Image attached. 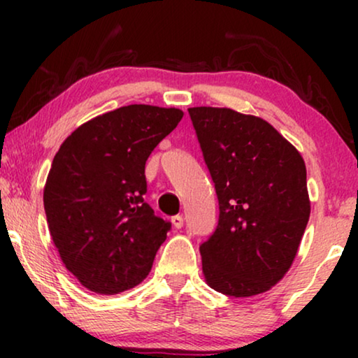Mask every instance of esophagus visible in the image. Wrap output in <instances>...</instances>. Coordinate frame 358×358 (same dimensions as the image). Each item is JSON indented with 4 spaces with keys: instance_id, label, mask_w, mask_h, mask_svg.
<instances>
[{
    "instance_id": "1",
    "label": "esophagus",
    "mask_w": 358,
    "mask_h": 358,
    "mask_svg": "<svg viewBox=\"0 0 358 358\" xmlns=\"http://www.w3.org/2000/svg\"><path fill=\"white\" fill-rule=\"evenodd\" d=\"M171 222H173L174 228H178V229L184 227V217H182V215H174V217L171 218Z\"/></svg>"
}]
</instances>
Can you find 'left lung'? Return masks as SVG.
Instances as JSON below:
<instances>
[{"label": "left lung", "instance_id": "8db88e82", "mask_svg": "<svg viewBox=\"0 0 358 358\" xmlns=\"http://www.w3.org/2000/svg\"><path fill=\"white\" fill-rule=\"evenodd\" d=\"M220 217L200 244L205 280L223 295L264 293L290 268L310 220L306 166L268 122L227 107H190Z\"/></svg>", "mask_w": 358, "mask_h": 358}]
</instances>
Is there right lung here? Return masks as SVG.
I'll list each match as a JSON object with an SVG mask.
<instances>
[{
    "label": "right lung",
    "instance_id": "obj_1",
    "mask_svg": "<svg viewBox=\"0 0 358 358\" xmlns=\"http://www.w3.org/2000/svg\"><path fill=\"white\" fill-rule=\"evenodd\" d=\"M182 115L124 106L78 127L57 151L43 189L47 223L65 267L87 290L115 295L150 273L171 223L143 200L145 164Z\"/></svg>",
    "mask_w": 358,
    "mask_h": 358
}]
</instances>
